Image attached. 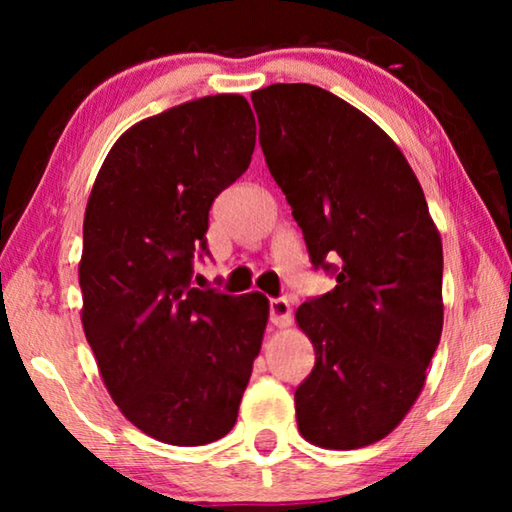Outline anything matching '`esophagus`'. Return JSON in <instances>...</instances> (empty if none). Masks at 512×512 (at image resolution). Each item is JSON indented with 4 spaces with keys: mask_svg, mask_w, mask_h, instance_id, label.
<instances>
[{
    "mask_svg": "<svg viewBox=\"0 0 512 512\" xmlns=\"http://www.w3.org/2000/svg\"><path fill=\"white\" fill-rule=\"evenodd\" d=\"M268 320L275 327H289L291 325V305L284 298H273L268 302Z\"/></svg>",
    "mask_w": 512,
    "mask_h": 512,
    "instance_id": "obj_1",
    "label": "esophagus"
}]
</instances>
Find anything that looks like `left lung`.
<instances>
[{"instance_id":"obj_1","label":"left lung","mask_w":512,"mask_h":512,"mask_svg":"<svg viewBox=\"0 0 512 512\" xmlns=\"http://www.w3.org/2000/svg\"><path fill=\"white\" fill-rule=\"evenodd\" d=\"M259 144L314 268L336 287L296 320L316 363L296 388L302 438L377 443L404 420L443 332V244L409 162L370 117L309 83L250 94Z\"/></svg>"}]
</instances>
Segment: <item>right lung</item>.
Here are the masks:
<instances>
[{
	"instance_id": "right-lung-1",
	"label": "right lung",
	"mask_w": 512,
	"mask_h": 512,
	"mask_svg": "<svg viewBox=\"0 0 512 512\" xmlns=\"http://www.w3.org/2000/svg\"><path fill=\"white\" fill-rule=\"evenodd\" d=\"M255 135L241 94L164 110L119 137L85 207V339L119 411L160 443L207 445L235 427L262 348V293L192 287L210 207L248 169Z\"/></svg>"
}]
</instances>
